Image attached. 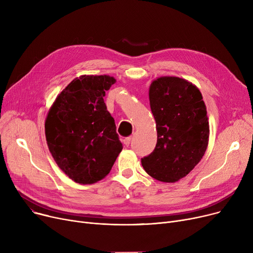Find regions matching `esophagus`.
<instances>
[{"label": "esophagus", "mask_w": 253, "mask_h": 253, "mask_svg": "<svg viewBox=\"0 0 253 253\" xmlns=\"http://www.w3.org/2000/svg\"><path fill=\"white\" fill-rule=\"evenodd\" d=\"M130 141H131V136L125 137V138L123 139V143L126 145V147H128V145L130 144Z\"/></svg>", "instance_id": "esophagus-1"}]
</instances>
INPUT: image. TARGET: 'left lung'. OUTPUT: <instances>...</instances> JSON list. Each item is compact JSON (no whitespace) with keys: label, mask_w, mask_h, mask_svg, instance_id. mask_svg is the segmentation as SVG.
Listing matches in <instances>:
<instances>
[{"label":"left lung","mask_w":253,"mask_h":253,"mask_svg":"<svg viewBox=\"0 0 253 253\" xmlns=\"http://www.w3.org/2000/svg\"><path fill=\"white\" fill-rule=\"evenodd\" d=\"M151 110L156 120L155 150L141 159L153 178L175 182L200 162L208 145L209 123L200 90L187 80L162 77L150 87Z\"/></svg>","instance_id":"1"}]
</instances>
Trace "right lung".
I'll return each instance as SVG.
<instances>
[{
    "instance_id": "obj_1",
    "label": "right lung",
    "mask_w": 253,
    "mask_h": 253,
    "mask_svg": "<svg viewBox=\"0 0 253 253\" xmlns=\"http://www.w3.org/2000/svg\"><path fill=\"white\" fill-rule=\"evenodd\" d=\"M116 80L81 76L57 96L45 122L49 151L78 183H94L110 173L123 145L103 97Z\"/></svg>"
}]
</instances>
